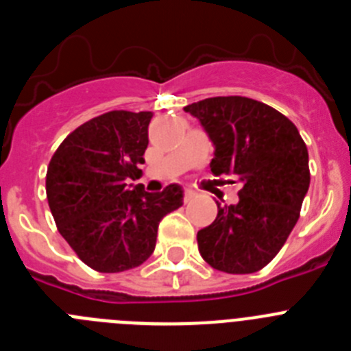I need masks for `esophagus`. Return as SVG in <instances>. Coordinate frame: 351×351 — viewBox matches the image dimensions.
Wrapping results in <instances>:
<instances>
[{
	"mask_svg": "<svg viewBox=\"0 0 351 351\" xmlns=\"http://www.w3.org/2000/svg\"><path fill=\"white\" fill-rule=\"evenodd\" d=\"M193 197H195V193L191 190H186L184 191V197H182V200H184V202H190V200H193Z\"/></svg>",
	"mask_w": 351,
	"mask_h": 351,
	"instance_id": "obj_1",
	"label": "esophagus"
}]
</instances>
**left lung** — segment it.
<instances>
[{
  "label": "left lung",
  "instance_id": "obj_1",
  "mask_svg": "<svg viewBox=\"0 0 351 351\" xmlns=\"http://www.w3.org/2000/svg\"><path fill=\"white\" fill-rule=\"evenodd\" d=\"M214 144L210 172L235 173V206L197 234L198 251L216 271L251 274L274 258L300 216L309 188V156L297 126L246 96H214L184 107Z\"/></svg>",
  "mask_w": 351,
  "mask_h": 351
}]
</instances>
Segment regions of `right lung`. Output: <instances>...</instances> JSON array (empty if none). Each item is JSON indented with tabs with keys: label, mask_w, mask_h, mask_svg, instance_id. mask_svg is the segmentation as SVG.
<instances>
[{
	"label": "right lung",
	"mask_w": 351,
	"mask_h": 351,
	"mask_svg": "<svg viewBox=\"0 0 351 351\" xmlns=\"http://www.w3.org/2000/svg\"><path fill=\"white\" fill-rule=\"evenodd\" d=\"M153 112L110 110L86 121L52 154L45 178L58 230L88 267L123 272L138 267L156 246L158 225L182 206L181 186L160 193L138 179Z\"/></svg>",
	"instance_id": "add662e5"
}]
</instances>
